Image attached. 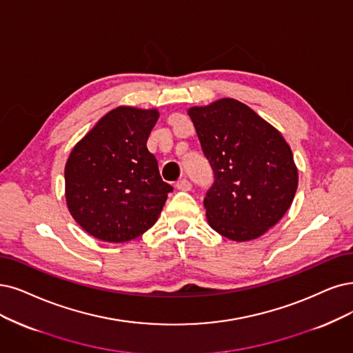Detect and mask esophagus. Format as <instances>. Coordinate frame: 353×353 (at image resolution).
Masks as SVG:
<instances>
[{
	"label": "esophagus",
	"instance_id": "esophagus-1",
	"mask_svg": "<svg viewBox=\"0 0 353 353\" xmlns=\"http://www.w3.org/2000/svg\"><path fill=\"white\" fill-rule=\"evenodd\" d=\"M176 188H177L179 190H185V192H188V190H190V189H192V183H190V181H189L188 179H181V180H179L177 183H176Z\"/></svg>",
	"mask_w": 353,
	"mask_h": 353
}]
</instances>
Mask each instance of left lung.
I'll return each mask as SVG.
<instances>
[{
  "label": "left lung",
  "instance_id": "left-lung-1",
  "mask_svg": "<svg viewBox=\"0 0 353 353\" xmlns=\"http://www.w3.org/2000/svg\"><path fill=\"white\" fill-rule=\"evenodd\" d=\"M215 181L203 199L208 224L232 241L276 225L298 188L292 151L279 130L236 99L188 110Z\"/></svg>",
  "mask_w": 353,
  "mask_h": 353
}]
</instances>
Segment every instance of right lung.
Here are the masks:
<instances>
[{"instance_id":"1","label":"right lung","mask_w":353,"mask_h":353,"mask_svg":"<svg viewBox=\"0 0 353 353\" xmlns=\"http://www.w3.org/2000/svg\"><path fill=\"white\" fill-rule=\"evenodd\" d=\"M157 109L119 106L104 114L65 164V198L80 227L101 241H130L159 219L168 192L147 141Z\"/></svg>"}]
</instances>
